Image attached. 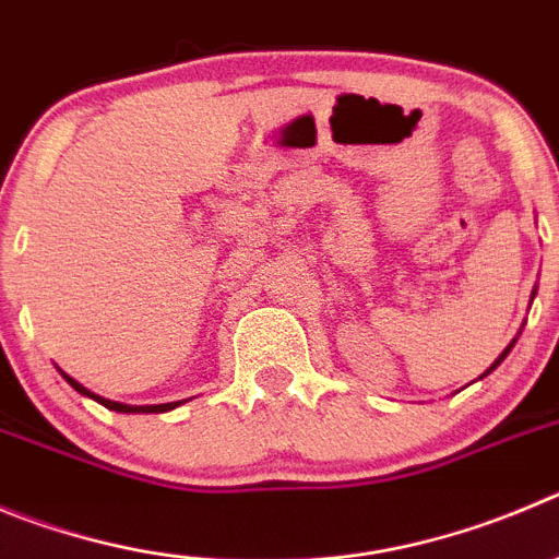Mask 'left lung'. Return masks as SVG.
<instances>
[{"label":"left lung","mask_w":559,"mask_h":559,"mask_svg":"<svg viewBox=\"0 0 559 559\" xmlns=\"http://www.w3.org/2000/svg\"><path fill=\"white\" fill-rule=\"evenodd\" d=\"M532 297H535V292H532ZM513 344H515V342H510V344H508V350H504V353H502V356H499V358H497V364H493V367H491V369H488V372H493V369H497V367H499V364H502V361H504V356H508V353H510V350H513ZM488 372H485V374H488Z\"/></svg>","instance_id":"1"}]
</instances>
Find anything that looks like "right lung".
Listing matches in <instances>:
<instances>
[{"mask_svg": "<svg viewBox=\"0 0 559 559\" xmlns=\"http://www.w3.org/2000/svg\"><path fill=\"white\" fill-rule=\"evenodd\" d=\"M62 378H66L68 383L74 385V389L80 391V394H85V397H93V400H96V403H102L104 408L118 411V414H165V411H170V408H176V405H179V403H165V405H121V403H112V400L96 397V394H91V391H87L85 385H80L74 378H68V374H62Z\"/></svg>", "mask_w": 559, "mask_h": 559, "instance_id": "1", "label": "right lung"}]
</instances>
